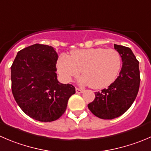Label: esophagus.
<instances>
[{
  "instance_id": "1",
  "label": "esophagus",
  "mask_w": 151,
  "mask_h": 151,
  "mask_svg": "<svg viewBox=\"0 0 151 151\" xmlns=\"http://www.w3.org/2000/svg\"><path fill=\"white\" fill-rule=\"evenodd\" d=\"M83 92V90L81 88H76V93H81Z\"/></svg>"
}]
</instances>
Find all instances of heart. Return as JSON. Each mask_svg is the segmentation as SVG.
I'll use <instances>...</instances> for the list:
<instances>
[{
	"label": "heart",
	"instance_id": "heart-1",
	"mask_svg": "<svg viewBox=\"0 0 151 151\" xmlns=\"http://www.w3.org/2000/svg\"><path fill=\"white\" fill-rule=\"evenodd\" d=\"M122 64L119 52L115 49L102 48L78 49L71 55H62L58 62V69L67 82L80 74L79 83L100 89L110 86L117 77Z\"/></svg>",
	"mask_w": 151,
	"mask_h": 151
}]
</instances>
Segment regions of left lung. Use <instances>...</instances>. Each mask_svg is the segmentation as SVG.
Listing matches in <instances>:
<instances>
[{
  "label": "left lung",
  "instance_id": "obj_1",
  "mask_svg": "<svg viewBox=\"0 0 151 151\" xmlns=\"http://www.w3.org/2000/svg\"><path fill=\"white\" fill-rule=\"evenodd\" d=\"M120 55L122 67L119 76L108 88L95 92V99L88 105L93 115L112 119L126 112L135 100L140 84L139 61L128 47L114 44Z\"/></svg>",
  "mask_w": 151,
  "mask_h": 151
}]
</instances>
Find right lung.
<instances>
[{"mask_svg": "<svg viewBox=\"0 0 151 151\" xmlns=\"http://www.w3.org/2000/svg\"><path fill=\"white\" fill-rule=\"evenodd\" d=\"M58 53L52 46L34 44L17 52L11 66L12 91L22 111L35 120L59 119L75 93L71 84L58 80Z\"/></svg>", "mask_w": 151, "mask_h": 151, "instance_id": "1", "label": "right lung"}]
</instances>
